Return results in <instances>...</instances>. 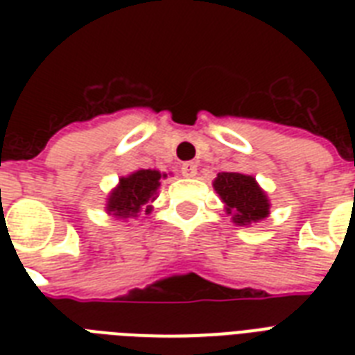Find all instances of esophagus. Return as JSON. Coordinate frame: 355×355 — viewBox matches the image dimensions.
Returning a JSON list of instances; mask_svg holds the SVG:
<instances>
[{
    "mask_svg": "<svg viewBox=\"0 0 355 355\" xmlns=\"http://www.w3.org/2000/svg\"><path fill=\"white\" fill-rule=\"evenodd\" d=\"M180 171H182L184 177H195L197 175V164H193V162H184Z\"/></svg>",
    "mask_w": 355,
    "mask_h": 355,
    "instance_id": "esophagus-1",
    "label": "esophagus"
}]
</instances>
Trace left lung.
Instances as JSON below:
<instances>
[{
  "label": "left lung",
  "mask_w": 355,
  "mask_h": 355,
  "mask_svg": "<svg viewBox=\"0 0 355 355\" xmlns=\"http://www.w3.org/2000/svg\"><path fill=\"white\" fill-rule=\"evenodd\" d=\"M214 188L225 202V210L239 227L258 223L269 216V199L256 178L241 173H219Z\"/></svg>",
  "instance_id": "left-lung-1"
}]
</instances>
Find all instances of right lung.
Listing matches in <instances>:
<instances>
[{
  "instance_id": "1",
  "label": "right lung",
  "mask_w": 355,
  "mask_h": 355,
  "mask_svg": "<svg viewBox=\"0 0 355 355\" xmlns=\"http://www.w3.org/2000/svg\"><path fill=\"white\" fill-rule=\"evenodd\" d=\"M160 178H166V175L156 169H139L128 177H121L118 186L108 195L107 211L118 219L138 217L141 210L150 214L153 208L147 205L156 199Z\"/></svg>"
}]
</instances>
